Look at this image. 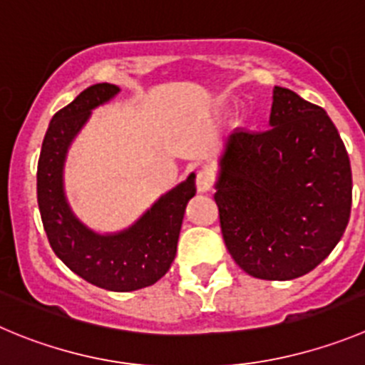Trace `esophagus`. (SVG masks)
Here are the masks:
<instances>
[{"label": "esophagus", "instance_id": "1", "mask_svg": "<svg viewBox=\"0 0 365 365\" xmlns=\"http://www.w3.org/2000/svg\"><path fill=\"white\" fill-rule=\"evenodd\" d=\"M196 187L198 192H209L212 189V175L209 171H200L196 175Z\"/></svg>", "mask_w": 365, "mask_h": 365}]
</instances>
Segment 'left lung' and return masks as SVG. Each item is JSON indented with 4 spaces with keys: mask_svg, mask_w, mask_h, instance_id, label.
Wrapping results in <instances>:
<instances>
[{
    "mask_svg": "<svg viewBox=\"0 0 365 365\" xmlns=\"http://www.w3.org/2000/svg\"><path fill=\"white\" fill-rule=\"evenodd\" d=\"M270 129L225 138L214 200L232 259L248 275L290 281L312 272L344 236L351 165L322 108L274 88Z\"/></svg>",
    "mask_w": 365,
    "mask_h": 365,
    "instance_id": "8db88e82",
    "label": "left lung"
}]
</instances>
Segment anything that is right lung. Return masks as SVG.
I'll return each mask as SVG.
<instances>
[{"label": "right lung", "instance_id": "obj_1", "mask_svg": "<svg viewBox=\"0 0 365 365\" xmlns=\"http://www.w3.org/2000/svg\"><path fill=\"white\" fill-rule=\"evenodd\" d=\"M118 93L115 84H93L53 115L37 163V203L50 247L73 274L104 290L133 292L155 284L171 268L196 175L190 173L118 232H97L73 212L64 190L68 149L91 111Z\"/></svg>", "mask_w": 365, "mask_h": 365}]
</instances>
